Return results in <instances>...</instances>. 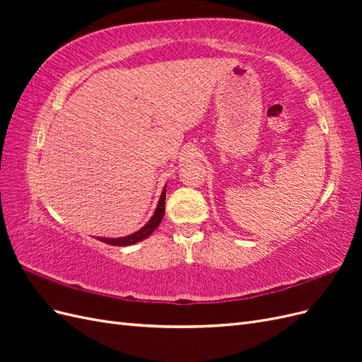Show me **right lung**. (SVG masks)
Segmentation results:
<instances>
[{
  "mask_svg": "<svg viewBox=\"0 0 362 362\" xmlns=\"http://www.w3.org/2000/svg\"><path fill=\"white\" fill-rule=\"evenodd\" d=\"M164 201H166V187H164L163 192H161V196H160V199H158V204H157V208H156L154 214H152V217L149 218L148 223L145 226H141L139 231L129 234V235H125V237H117V238L98 237V240H100V242H103V243L112 245V246H131V245H136V243L141 242V240L148 238L152 233L156 231V229L158 228V225L163 221Z\"/></svg>",
  "mask_w": 362,
  "mask_h": 362,
  "instance_id": "1",
  "label": "right lung"
}]
</instances>
